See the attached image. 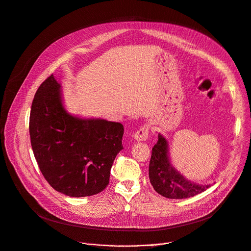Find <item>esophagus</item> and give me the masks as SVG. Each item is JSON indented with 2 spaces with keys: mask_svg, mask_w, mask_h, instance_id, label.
Returning <instances> with one entry per match:
<instances>
[{
  "mask_svg": "<svg viewBox=\"0 0 251 251\" xmlns=\"http://www.w3.org/2000/svg\"><path fill=\"white\" fill-rule=\"evenodd\" d=\"M149 133H150V126L148 124H144L135 132L134 138L137 141H147L149 138Z\"/></svg>",
  "mask_w": 251,
  "mask_h": 251,
  "instance_id": "esophagus-1",
  "label": "esophagus"
}]
</instances>
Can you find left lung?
Masks as SVG:
<instances>
[{
    "label": "left lung",
    "instance_id": "1",
    "mask_svg": "<svg viewBox=\"0 0 251 251\" xmlns=\"http://www.w3.org/2000/svg\"><path fill=\"white\" fill-rule=\"evenodd\" d=\"M149 176L153 189L161 196L170 199L193 197L209 187L192 183L175 171L168 156V143L160 135L151 150Z\"/></svg>",
    "mask_w": 251,
    "mask_h": 251
}]
</instances>
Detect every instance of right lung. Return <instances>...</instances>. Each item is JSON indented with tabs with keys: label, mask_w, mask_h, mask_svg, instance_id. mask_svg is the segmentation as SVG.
<instances>
[{
	"label": "right lung",
	"mask_w": 251,
	"mask_h": 251,
	"mask_svg": "<svg viewBox=\"0 0 251 251\" xmlns=\"http://www.w3.org/2000/svg\"><path fill=\"white\" fill-rule=\"evenodd\" d=\"M124 127L103 119H80L63 107L53 75L38 88L30 110L32 151L46 181L70 197L104 190L117 153L123 149Z\"/></svg>",
	"instance_id": "obj_1"
}]
</instances>
